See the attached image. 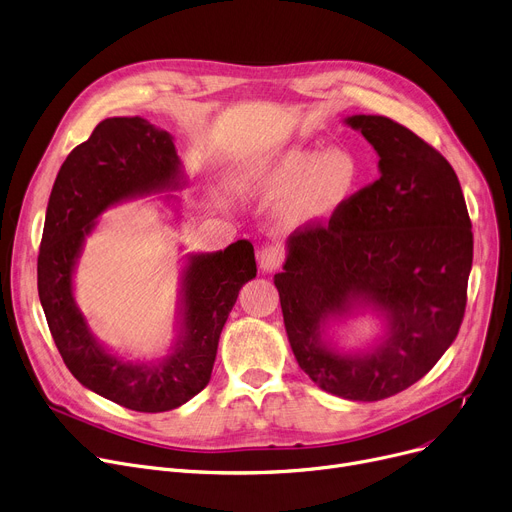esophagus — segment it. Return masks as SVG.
I'll return each instance as SVG.
<instances>
[{"instance_id": "obj_1", "label": "esophagus", "mask_w": 512, "mask_h": 512, "mask_svg": "<svg viewBox=\"0 0 512 512\" xmlns=\"http://www.w3.org/2000/svg\"><path fill=\"white\" fill-rule=\"evenodd\" d=\"M283 262V252L277 246H266L258 254V264L264 273H273Z\"/></svg>"}]
</instances>
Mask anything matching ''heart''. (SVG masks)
I'll list each match as a JSON object with an SVG mask.
<instances>
[{"label":"heart","instance_id":"obj_1","mask_svg":"<svg viewBox=\"0 0 512 512\" xmlns=\"http://www.w3.org/2000/svg\"><path fill=\"white\" fill-rule=\"evenodd\" d=\"M362 167L349 148L328 146L320 153L306 144L277 150L256 163L244 190L260 198H281L279 221L285 229H316L333 221L359 186Z\"/></svg>","mask_w":512,"mask_h":512}]
</instances>
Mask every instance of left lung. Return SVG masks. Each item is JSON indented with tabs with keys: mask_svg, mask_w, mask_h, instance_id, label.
Segmentation results:
<instances>
[{
	"mask_svg": "<svg viewBox=\"0 0 512 512\" xmlns=\"http://www.w3.org/2000/svg\"><path fill=\"white\" fill-rule=\"evenodd\" d=\"M378 155L380 177L328 225L297 229L275 275L291 351L326 393L380 401L424 378L465 314L473 233L459 177L405 126L349 115ZM370 311L381 335L345 352L325 330Z\"/></svg>",
	"mask_w": 512,
	"mask_h": 512,
	"instance_id": "8db88e82",
	"label": "left lung"
}]
</instances>
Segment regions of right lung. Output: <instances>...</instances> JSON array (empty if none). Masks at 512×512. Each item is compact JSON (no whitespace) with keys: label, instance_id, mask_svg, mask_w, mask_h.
<instances>
[{"label":"right lung","instance_id":"1","mask_svg":"<svg viewBox=\"0 0 512 512\" xmlns=\"http://www.w3.org/2000/svg\"><path fill=\"white\" fill-rule=\"evenodd\" d=\"M186 186L173 136L142 117H109L59 169L49 196L37 262L39 299L51 337L72 376L93 393L142 413L177 409L208 384L221 330L239 289L256 277L246 239L219 252L186 254L179 275L175 341L163 357L140 362L105 347L74 297L86 237L105 210ZM163 200L179 213L173 194Z\"/></svg>","mask_w":512,"mask_h":512}]
</instances>
